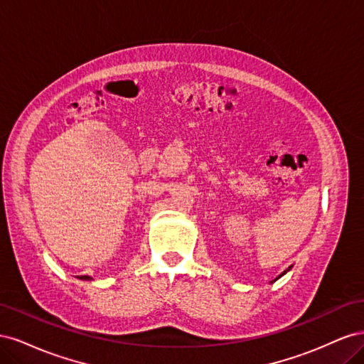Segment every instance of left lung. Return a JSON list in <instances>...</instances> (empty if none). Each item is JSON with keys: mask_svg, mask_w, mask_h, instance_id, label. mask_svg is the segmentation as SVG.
Returning a JSON list of instances; mask_svg holds the SVG:
<instances>
[{"mask_svg": "<svg viewBox=\"0 0 364 364\" xmlns=\"http://www.w3.org/2000/svg\"><path fill=\"white\" fill-rule=\"evenodd\" d=\"M291 267H293V266H290V267H289V269H287V270H284V272H282V273H281V274H279V277H278V278H274V279H273V281H272V282H274V281H278V279H279V278H281V277H284V274H285V273H287V272H290V270H291Z\"/></svg>", "mask_w": 364, "mask_h": 364, "instance_id": "left-lung-1", "label": "left lung"}]
</instances>
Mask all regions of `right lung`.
Segmentation results:
<instances>
[{"instance_id": "1", "label": "right lung", "mask_w": 364, "mask_h": 364, "mask_svg": "<svg viewBox=\"0 0 364 364\" xmlns=\"http://www.w3.org/2000/svg\"><path fill=\"white\" fill-rule=\"evenodd\" d=\"M77 278L82 279V281H92V278L91 277H86V274H85V277H77Z\"/></svg>"}]
</instances>
